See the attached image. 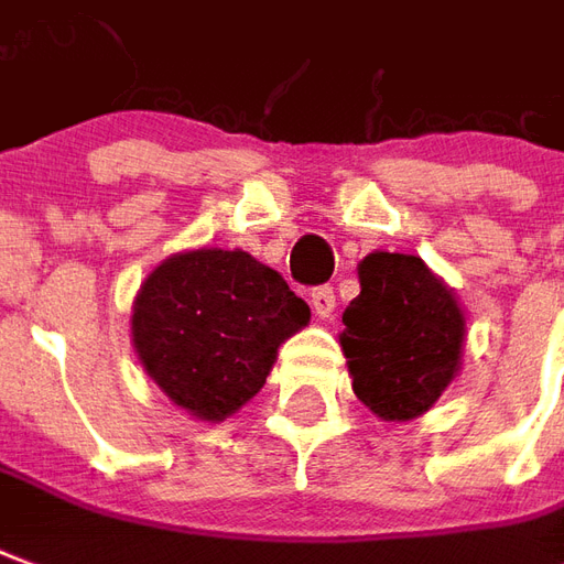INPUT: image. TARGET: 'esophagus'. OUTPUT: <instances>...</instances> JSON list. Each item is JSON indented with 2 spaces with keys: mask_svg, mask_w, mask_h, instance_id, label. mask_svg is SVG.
Returning a JSON list of instances; mask_svg holds the SVG:
<instances>
[{
  "mask_svg": "<svg viewBox=\"0 0 564 564\" xmlns=\"http://www.w3.org/2000/svg\"><path fill=\"white\" fill-rule=\"evenodd\" d=\"M335 290L332 286H316L314 293H311V307H314V314L319 319H328V316L335 314Z\"/></svg>",
  "mask_w": 564,
  "mask_h": 564,
  "instance_id": "1",
  "label": "esophagus"
}]
</instances>
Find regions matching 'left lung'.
I'll list each match as a JSON object with an SVG mask.
<instances>
[{
	"label": "left lung",
	"instance_id": "obj_1",
	"mask_svg": "<svg viewBox=\"0 0 564 564\" xmlns=\"http://www.w3.org/2000/svg\"><path fill=\"white\" fill-rule=\"evenodd\" d=\"M358 283L361 293L344 311L340 332L352 391L377 419H419L460 373V302L412 253H367L358 262Z\"/></svg>",
	"mask_w": 564,
	"mask_h": 564
}]
</instances>
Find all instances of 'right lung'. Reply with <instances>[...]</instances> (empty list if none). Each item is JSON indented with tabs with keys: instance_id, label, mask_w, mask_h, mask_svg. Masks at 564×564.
Segmentation results:
<instances>
[{
	"instance_id": "1",
	"label": "right lung",
	"mask_w": 564,
	"mask_h": 564,
	"mask_svg": "<svg viewBox=\"0 0 564 564\" xmlns=\"http://www.w3.org/2000/svg\"><path fill=\"white\" fill-rule=\"evenodd\" d=\"M311 323V307L248 250L194 248L166 257L140 283L131 344L154 386L197 421L239 412Z\"/></svg>"
}]
</instances>
